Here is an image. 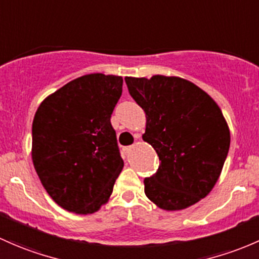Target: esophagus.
<instances>
[{"mask_svg": "<svg viewBox=\"0 0 259 259\" xmlns=\"http://www.w3.org/2000/svg\"><path fill=\"white\" fill-rule=\"evenodd\" d=\"M131 148H132V146H127V147H124V151H126L127 153H128V152L131 151Z\"/></svg>", "mask_w": 259, "mask_h": 259, "instance_id": "1", "label": "esophagus"}]
</instances>
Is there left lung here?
<instances>
[{
	"instance_id": "8db88e82",
	"label": "left lung",
	"mask_w": 259,
	"mask_h": 259,
	"mask_svg": "<svg viewBox=\"0 0 259 259\" xmlns=\"http://www.w3.org/2000/svg\"><path fill=\"white\" fill-rule=\"evenodd\" d=\"M130 95L146 113L148 142L159 158L145 178V193L162 209H185L204 198L221 175L231 136L217 103L180 77H126Z\"/></svg>"
}]
</instances>
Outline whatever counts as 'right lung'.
<instances>
[{
    "label": "right lung",
    "instance_id": "obj_1",
    "mask_svg": "<svg viewBox=\"0 0 259 259\" xmlns=\"http://www.w3.org/2000/svg\"><path fill=\"white\" fill-rule=\"evenodd\" d=\"M122 84L119 76H82L49 96L34 114V169L53 201L70 212L100 209L123 168L111 124Z\"/></svg>",
    "mask_w": 259,
    "mask_h": 259
}]
</instances>
